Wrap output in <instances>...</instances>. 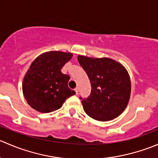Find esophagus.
<instances>
[{"mask_svg": "<svg viewBox=\"0 0 158 158\" xmlns=\"http://www.w3.org/2000/svg\"><path fill=\"white\" fill-rule=\"evenodd\" d=\"M74 90H75V92H76V94H78V92H79V89H78V88H76V89H74Z\"/></svg>", "mask_w": 158, "mask_h": 158, "instance_id": "1", "label": "esophagus"}]
</instances>
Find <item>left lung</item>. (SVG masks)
<instances>
[{
	"instance_id": "8db88e82",
	"label": "left lung",
	"mask_w": 158,
	"mask_h": 158,
	"mask_svg": "<svg viewBox=\"0 0 158 158\" xmlns=\"http://www.w3.org/2000/svg\"><path fill=\"white\" fill-rule=\"evenodd\" d=\"M78 61L91 82L90 95L82 98L84 111L97 121L107 122L120 115L131 95L128 71L118 62L110 58H91L78 56Z\"/></svg>"
}]
</instances>
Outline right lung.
<instances>
[{"label": "right lung", "mask_w": 158, "mask_h": 158, "mask_svg": "<svg viewBox=\"0 0 158 158\" xmlns=\"http://www.w3.org/2000/svg\"><path fill=\"white\" fill-rule=\"evenodd\" d=\"M72 56L71 52L49 51L35 59L22 85L30 107L40 112H51L60 109L66 98L76 94L68 87L69 76L61 72Z\"/></svg>", "instance_id": "add662e5"}]
</instances>
